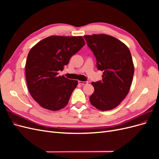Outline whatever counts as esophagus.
Returning <instances> with one entry per match:
<instances>
[{"label":"esophagus","instance_id":"obj_1","mask_svg":"<svg viewBox=\"0 0 159 159\" xmlns=\"http://www.w3.org/2000/svg\"><path fill=\"white\" fill-rule=\"evenodd\" d=\"M78 83H79V84H81V85H87V84H88V81H79Z\"/></svg>","mask_w":159,"mask_h":159}]
</instances>
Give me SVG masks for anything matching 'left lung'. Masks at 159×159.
I'll use <instances>...</instances> for the list:
<instances>
[{"mask_svg": "<svg viewBox=\"0 0 159 159\" xmlns=\"http://www.w3.org/2000/svg\"><path fill=\"white\" fill-rule=\"evenodd\" d=\"M95 57L96 66L102 71V80L91 84L94 92L89 97L91 105L102 111L116 107L128 94L134 74L130 50L122 42L105 34L84 36Z\"/></svg>", "mask_w": 159, "mask_h": 159, "instance_id": "left-lung-1", "label": "left lung"}]
</instances>
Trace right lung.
<instances>
[{
    "label": "right lung",
    "instance_id": "1",
    "mask_svg": "<svg viewBox=\"0 0 159 159\" xmlns=\"http://www.w3.org/2000/svg\"><path fill=\"white\" fill-rule=\"evenodd\" d=\"M85 45L81 36H51L30 50L25 66L28 91L43 108L57 111L68 104L78 81L58 75L70 57Z\"/></svg>",
    "mask_w": 159,
    "mask_h": 159
}]
</instances>
